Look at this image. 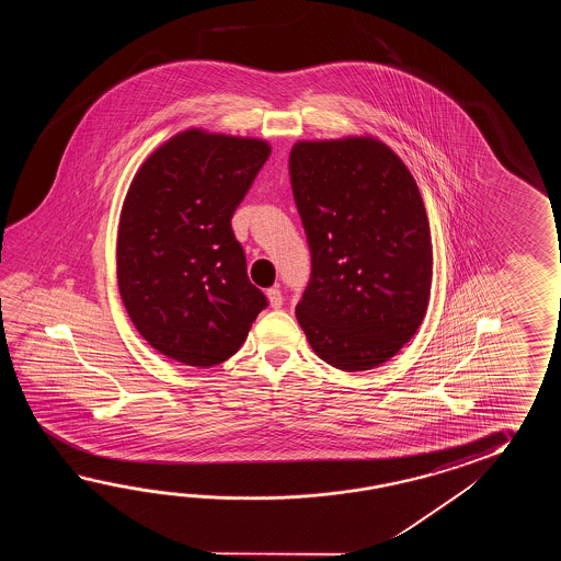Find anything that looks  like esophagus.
<instances>
[{"label": "esophagus", "instance_id": "1", "mask_svg": "<svg viewBox=\"0 0 561 561\" xmlns=\"http://www.w3.org/2000/svg\"><path fill=\"white\" fill-rule=\"evenodd\" d=\"M266 297H268V302H271L273 309H280L283 307V295H280L278 288H268Z\"/></svg>", "mask_w": 561, "mask_h": 561}]
</instances>
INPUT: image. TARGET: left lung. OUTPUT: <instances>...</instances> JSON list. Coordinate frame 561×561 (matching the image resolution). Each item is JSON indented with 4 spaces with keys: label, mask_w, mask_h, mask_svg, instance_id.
<instances>
[{
    "label": "left lung",
    "mask_w": 561,
    "mask_h": 561,
    "mask_svg": "<svg viewBox=\"0 0 561 561\" xmlns=\"http://www.w3.org/2000/svg\"><path fill=\"white\" fill-rule=\"evenodd\" d=\"M288 174L310 249L298 324L336 369L379 367L417 333L430 302L433 247L417 184L373 138L295 144Z\"/></svg>",
    "instance_id": "obj_1"
}]
</instances>
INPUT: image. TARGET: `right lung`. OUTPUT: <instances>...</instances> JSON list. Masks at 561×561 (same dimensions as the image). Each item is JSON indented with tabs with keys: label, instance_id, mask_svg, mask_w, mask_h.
Segmentation results:
<instances>
[{
	"label": "right lung",
	"instance_id": "add662e5",
	"mask_svg": "<svg viewBox=\"0 0 561 561\" xmlns=\"http://www.w3.org/2000/svg\"><path fill=\"white\" fill-rule=\"evenodd\" d=\"M268 156L263 140L182 131L131 180L119 216V297L162 355L218 365L268 307L230 225Z\"/></svg>",
	"mask_w": 561,
	"mask_h": 561
}]
</instances>
